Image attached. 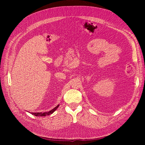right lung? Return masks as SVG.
Returning a JSON list of instances; mask_svg holds the SVG:
<instances>
[{"instance_id":"right-lung-1","label":"right lung","mask_w":145,"mask_h":145,"mask_svg":"<svg viewBox=\"0 0 145 145\" xmlns=\"http://www.w3.org/2000/svg\"><path fill=\"white\" fill-rule=\"evenodd\" d=\"M59 106V105H58L57 106H56L54 108H53L52 109H51V111H48V112H31L32 114L33 115H34L35 116H49L51 114L53 113L57 108Z\"/></svg>"}]
</instances>
